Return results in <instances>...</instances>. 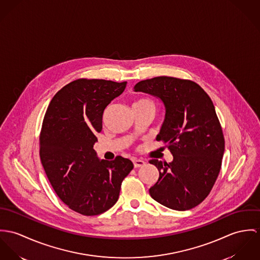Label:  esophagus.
<instances>
[{
  "mask_svg": "<svg viewBox=\"0 0 260 260\" xmlns=\"http://www.w3.org/2000/svg\"><path fill=\"white\" fill-rule=\"evenodd\" d=\"M133 162H134V167H135L136 169L141 168V167H144V165H145V161H144V160H143V159H139V158H135V159L133 160Z\"/></svg>",
  "mask_w": 260,
  "mask_h": 260,
  "instance_id": "esophagus-1",
  "label": "esophagus"
}]
</instances>
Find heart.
Masks as SVG:
<instances>
[{
    "label": "heart",
    "instance_id": "1",
    "mask_svg": "<svg viewBox=\"0 0 260 260\" xmlns=\"http://www.w3.org/2000/svg\"><path fill=\"white\" fill-rule=\"evenodd\" d=\"M137 107H151L154 109V104L152 101L148 99H140L136 101L134 104V108H137Z\"/></svg>",
    "mask_w": 260,
    "mask_h": 260
}]
</instances>
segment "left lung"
<instances>
[{
    "instance_id": "1",
    "label": "left lung",
    "mask_w": 260,
    "mask_h": 260,
    "mask_svg": "<svg viewBox=\"0 0 260 260\" xmlns=\"http://www.w3.org/2000/svg\"><path fill=\"white\" fill-rule=\"evenodd\" d=\"M135 91L162 101L166 118L156 140L167 144L173 155L170 164L149 160L159 172L150 197L175 210L196 207L212 189L224 153V137L211 99L197 83L173 77L144 80Z\"/></svg>"
}]
</instances>
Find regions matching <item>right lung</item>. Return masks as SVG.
<instances>
[{
  "instance_id": "right-lung-1",
  "label": "right lung",
  "mask_w": 260,
  "mask_h": 260,
  "mask_svg": "<svg viewBox=\"0 0 260 260\" xmlns=\"http://www.w3.org/2000/svg\"><path fill=\"white\" fill-rule=\"evenodd\" d=\"M126 82L79 79L52 99L40 135V157L54 190L72 210L91 216L118 200L121 182L134 164L120 155L100 160L93 144L108 105Z\"/></svg>"
}]
</instances>
